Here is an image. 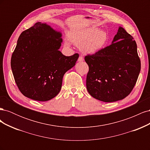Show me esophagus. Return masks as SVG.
<instances>
[{
  "instance_id": "obj_1",
  "label": "esophagus",
  "mask_w": 150,
  "mask_h": 150,
  "mask_svg": "<svg viewBox=\"0 0 150 150\" xmlns=\"http://www.w3.org/2000/svg\"><path fill=\"white\" fill-rule=\"evenodd\" d=\"M84 61V59H83V57L81 56H80L79 57V58H78V61H79V62H81V61Z\"/></svg>"
}]
</instances>
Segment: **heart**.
Wrapping results in <instances>:
<instances>
[{"instance_id": "b5f03b06", "label": "heart", "mask_w": 150, "mask_h": 150, "mask_svg": "<svg viewBox=\"0 0 150 150\" xmlns=\"http://www.w3.org/2000/svg\"><path fill=\"white\" fill-rule=\"evenodd\" d=\"M69 38L76 46L81 45L80 48L83 52L94 53L102 49L106 44L108 35L104 30L89 28L71 32ZM66 45H68L67 42Z\"/></svg>"}]
</instances>
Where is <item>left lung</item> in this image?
<instances>
[{"label": "left lung", "instance_id": "left-lung-1", "mask_svg": "<svg viewBox=\"0 0 150 150\" xmlns=\"http://www.w3.org/2000/svg\"><path fill=\"white\" fill-rule=\"evenodd\" d=\"M89 66L86 88L94 98L110 103L123 99L131 92L141 70L137 45L120 27L112 44L86 56Z\"/></svg>", "mask_w": 150, "mask_h": 150}]
</instances>
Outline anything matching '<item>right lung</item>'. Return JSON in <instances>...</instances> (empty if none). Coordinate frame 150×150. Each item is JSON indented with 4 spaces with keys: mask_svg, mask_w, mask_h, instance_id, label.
<instances>
[{
    "mask_svg": "<svg viewBox=\"0 0 150 150\" xmlns=\"http://www.w3.org/2000/svg\"><path fill=\"white\" fill-rule=\"evenodd\" d=\"M61 36L40 22L21 34L11 66L17 87L25 97L47 101L59 93L63 76L79 57L78 53L65 56L59 51Z\"/></svg>",
    "mask_w": 150,
    "mask_h": 150,
    "instance_id": "add662e5",
    "label": "right lung"
}]
</instances>
